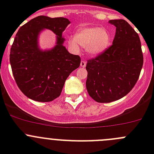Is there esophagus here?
<instances>
[{"mask_svg": "<svg viewBox=\"0 0 154 154\" xmlns=\"http://www.w3.org/2000/svg\"><path fill=\"white\" fill-rule=\"evenodd\" d=\"M85 65H86V62L84 60L81 61V62H80V66L82 68H84V67H85Z\"/></svg>", "mask_w": 154, "mask_h": 154, "instance_id": "34e87169", "label": "esophagus"}]
</instances>
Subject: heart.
Masks as SVG:
<instances>
[{
	"label": "heart",
	"instance_id": "obj_1",
	"mask_svg": "<svg viewBox=\"0 0 154 154\" xmlns=\"http://www.w3.org/2000/svg\"><path fill=\"white\" fill-rule=\"evenodd\" d=\"M109 31L98 27H81L76 31L75 36L69 38V43L75 48L79 45L85 48L87 53L92 56H97L106 51L110 44Z\"/></svg>",
	"mask_w": 154,
	"mask_h": 154
}]
</instances>
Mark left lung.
Here are the masks:
<instances>
[{"label":"left lung","instance_id":"left-lung-1","mask_svg":"<svg viewBox=\"0 0 154 154\" xmlns=\"http://www.w3.org/2000/svg\"><path fill=\"white\" fill-rule=\"evenodd\" d=\"M116 27L112 45L96 58L88 61L86 89L98 103L124 97L137 83L143 63L138 34L123 19L110 20Z\"/></svg>","mask_w":154,"mask_h":154}]
</instances>
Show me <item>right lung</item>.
Returning <instances> with one entry per match:
<instances>
[{"label": "right lung", "mask_w": 154, "mask_h": 154, "mask_svg": "<svg viewBox=\"0 0 154 154\" xmlns=\"http://www.w3.org/2000/svg\"><path fill=\"white\" fill-rule=\"evenodd\" d=\"M70 24L65 17L38 16L18 29L11 48L10 62L16 83L29 99L50 102L60 96L65 80L80 65V57L63 45L62 33ZM48 29L57 35L56 45L41 50L39 35Z\"/></svg>", "instance_id": "obj_1"}]
</instances>
